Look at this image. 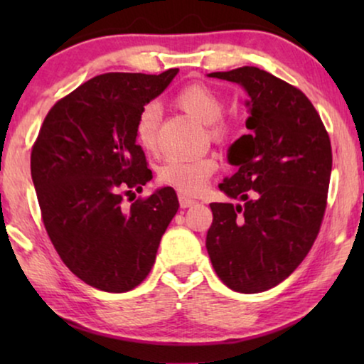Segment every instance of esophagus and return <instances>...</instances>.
I'll list each match as a JSON object with an SVG mask.
<instances>
[{"label":"esophagus","mask_w":364,"mask_h":364,"mask_svg":"<svg viewBox=\"0 0 364 364\" xmlns=\"http://www.w3.org/2000/svg\"><path fill=\"white\" fill-rule=\"evenodd\" d=\"M178 203H181L182 208H188V207L196 205L197 200H192V198H188L186 196H178Z\"/></svg>","instance_id":"1"}]
</instances>
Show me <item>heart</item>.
<instances>
[{
    "label": "heart",
    "instance_id": "b5f03b06",
    "mask_svg": "<svg viewBox=\"0 0 364 364\" xmlns=\"http://www.w3.org/2000/svg\"><path fill=\"white\" fill-rule=\"evenodd\" d=\"M173 101L188 116L207 124L208 136L215 142L230 144L240 136V126L230 119L222 117L223 106H225L222 96L207 84H188L177 94ZM159 121H161V109L156 102L146 104L139 112L136 121V141L144 151L156 149ZM217 167V159L210 156L193 159V161L168 159L159 167L157 181L162 186L176 188L181 193L196 196L203 191Z\"/></svg>",
    "mask_w": 364,
    "mask_h": 364
}]
</instances>
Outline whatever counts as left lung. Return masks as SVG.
<instances>
[{
	"mask_svg": "<svg viewBox=\"0 0 364 364\" xmlns=\"http://www.w3.org/2000/svg\"><path fill=\"white\" fill-rule=\"evenodd\" d=\"M208 76L248 92L252 132L228 149V162L238 171L218 186L242 203H210L205 247L228 288L265 291L296 270L320 232L333 162L330 136L310 99L263 69Z\"/></svg>",
	"mask_w": 364,
	"mask_h": 364,
	"instance_id": "8db88e82",
	"label": "left lung"
}]
</instances>
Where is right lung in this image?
Here are the masks:
<instances>
[{"label": "right lung", "mask_w": 364, "mask_h": 364, "mask_svg": "<svg viewBox=\"0 0 364 364\" xmlns=\"http://www.w3.org/2000/svg\"><path fill=\"white\" fill-rule=\"evenodd\" d=\"M177 73L89 79L54 104L33 146L31 177L44 228L64 265L97 290L122 293L141 285L178 210L171 187L123 203L124 195L136 198L134 191L142 192L152 178L136 144L139 112Z\"/></svg>", "instance_id": "obj_1"}]
</instances>
